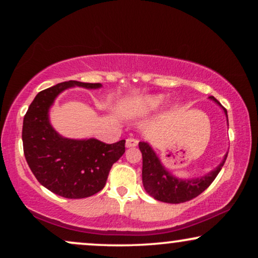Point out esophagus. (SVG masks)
I'll return each instance as SVG.
<instances>
[{"label": "esophagus", "mask_w": 258, "mask_h": 258, "mask_svg": "<svg viewBox=\"0 0 258 258\" xmlns=\"http://www.w3.org/2000/svg\"><path fill=\"white\" fill-rule=\"evenodd\" d=\"M137 143H139V141L136 139H133V137H129V139H126L125 141V147L126 148H134L137 146Z\"/></svg>", "instance_id": "esophagus-1"}]
</instances>
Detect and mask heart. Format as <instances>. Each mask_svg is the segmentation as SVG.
<instances>
[{
  "label": "heart",
  "mask_w": 258,
  "mask_h": 258,
  "mask_svg": "<svg viewBox=\"0 0 258 258\" xmlns=\"http://www.w3.org/2000/svg\"><path fill=\"white\" fill-rule=\"evenodd\" d=\"M164 103L163 95H150L141 100H136L133 102H125L123 104L122 110L126 116L130 117H137V116H146L151 112L156 111L158 108L162 107Z\"/></svg>",
  "instance_id": "obj_1"
}]
</instances>
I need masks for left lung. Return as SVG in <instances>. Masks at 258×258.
I'll use <instances>...</instances> for the list:
<instances>
[{
  "label": "left lung",
  "instance_id": "1",
  "mask_svg": "<svg viewBox=\"0 0 258 258\" xmlns=\"http://www.w3.org/2000/svg\"><path fill=\"white\" fill-rule=\"evenodd\" d=\"M210 100L216 102L220 107H222L220 102L214 96H210ZM223 110L228 118L227 109L223 108ZM139 147L143 158L142 181L146 191L155 200L174 204L186 202V201L195 199L200 194H202L216 178L228 156V154H225L220 165L202 177L181 179L175 177L163 167L160 158L153 150V148L149 146V143L140 142Z\"/></svg>",
  "mask_w": 258,
  "mask_h": 258
}]
</instances>
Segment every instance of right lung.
I'll return each instance as SVG.
<instances>
[{
	"label": "right lung",
	"instance_id": "add662e5",
	"mask_svg": "<svg viewBox=\"0 0 258 258\" xmlns=\"http://www.w3.org/2000/svg\"><path fill=\"white\" fill-rule=\"evenodd\" d=\"M73 87L98 89L102 84L68 81L40 91L23 118V151L42 185L66 199H84L104 188L112 164L124 154L125 140L107 144L59 135L49 121V109L63 90Z\"/></svg>",
	"mask_w": 258,
	"mask_h": 258
}]
</instances>
